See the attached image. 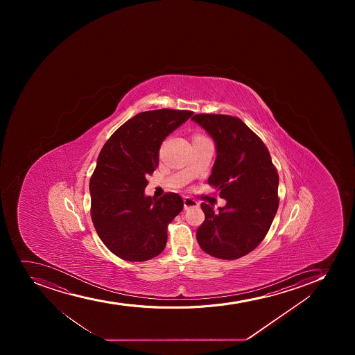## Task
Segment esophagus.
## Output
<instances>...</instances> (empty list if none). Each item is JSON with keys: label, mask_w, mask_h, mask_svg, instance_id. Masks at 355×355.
Masks as SVG:
<instances>
[{"label": "esophagus", "mask_w": 355, "mask_h": 355, "mask_svg": "<svg viewBox=\"0 0 355 355\" xmlns=\"http://www.w3.org/2000/svg\"><path fill=\"white\" fill-rule=\"evenodd\" d=\"M197 206H199V202H197V201L193 200L192 198H184V209H189V208L197 207Z\"/></svg>", "instance_id": "obj_1"}]
</instances>
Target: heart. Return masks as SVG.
Instances as JSON below:
<instances>
[{"mask_svg":"<svg viewBox=\"0 0 355 355\" xmlns=\"http://www.w3.org/2000/svg\"><path fill=\"white\" fill-rule=\"evenodd\" d=\"M198 139H205V137H201V135H197V137H194L193 140H198Z\"/></svg>","mask_w":355,"mask_h":355,"instance_id":"1","label":"heart"}]
</instances>
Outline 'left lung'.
Masks as SVG:
<instances>
[{"mask_svg": "<svg viewBox=\"0 0 355 355\" xmlns=\"http://www.w3.org/2000/svg\"><path fill=\"white\" fill-rule=\"evenodd\" d=\"M216 148L208 184L220 191L225 207L201 204L205 221L198 228L201 249L218 259L245 256L265 239L279 199V175L263 141L235 116L196 114Z\"/></svg>", "mask_w": 355, "mask_h": 355, "instance_id": "1", "label": "left lung"}]
</instances>
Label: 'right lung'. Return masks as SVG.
I'll list each match as a JSON object with an SVG mask.
<instances>
[{
  "label": "right lung",
  "instance_id": "obj_1",
  "mask_svg": "<svg viewBox=\"0 0 355 355\" xmlns=\"http://www.w3.org/2000/svg\"><path fill=\"white\" fill-rule=\"evenodd\" d=\"M192 114L168 109L139 113L99 153L89 185L92 222L106 248L121 259L144 261L164 250L168 223L183 209V199L177 193L155 199L144 189L158 166L162 142Z\"/></svg>",
  "mask_w": 355,
  "mask_h": 355
}]
</instances>
